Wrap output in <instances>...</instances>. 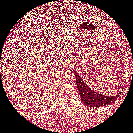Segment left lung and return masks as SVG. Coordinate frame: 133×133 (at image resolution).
I'll return each instance as SVG.
<instances>
[{
    "mask_svg": "<svg viewBox=\"0 0 133 133\" xmlns=\"http://www.w3.org/2000/svg\"><path fill=\"white\" fill-rule=\"evenodd\" d=\"M76 74V81L78 90L79 93L81 101L83 104L89 107H104L117 100L121 93L115 96L104 95L98 93L97 91H94L93 89L86 83V82L79 75L78 72L74 71Z\"/></svg>",
    "mask_w": 133,
    "mask_h": 133,
    "instance_id": "8db88e82",
    "label": "left lung"
}]
</instances>
